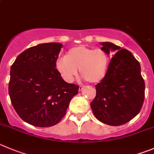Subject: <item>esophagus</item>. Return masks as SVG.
Returning a JSON list of instances; mask_svg holds the SVG:
<instances>
[{"label":"esophagus","instance_id":"34e87169","mask_svg":"<svg viewBox=\"0 0 154 154\" xmlns=\"http://www.w3.org/2000/svg\"><path fill=\"white\" fill-rule=\"evenodd\" d=\"M84 88H85L84 86H79V91H82V90L84 89Z\"/></svg>","mask_w":154,"mask_h":154}]
</instances>
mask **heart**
<instances>
[{"label":"heart","mask_w":154,"mask_h":154,"mask_svg":"<svg viewBox=\"0 0 154 154\" xmlns=\"http://www.w3.org/2000/svg\"><path fill=\"white\" fill-rule=\"evenodd\" d=\"M109 64L110 57L104 49L79 46L69 49L66 58L58 59L56 69L68 82L73 81L79 69L85 79L95 83L105 78Z\"/></svg>","instance_id":"1"}]
</instances>
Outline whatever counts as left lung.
<instances>
[{
	"mask_svg": "<svg viewBox=\"0 0 154 154\" xmlns=\"http://www.w3.org/2000/svg\"><path fill=\"white\" fill-rule=\"evenodd\" d=\"M100 44L108 54L117 52L111 58L105 78L95 85L96 96L91 108L98 121L119 126L133 119L141 109L144 80L140 65L131 52L109 42Z\"/></svg>",
	"mask_w": 154,
	"mask_h": 154,
	"instance_id": "1",
	"label": "left lung"
}]
</instances>
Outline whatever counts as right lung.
Instances as JSON below:
<instances>
[{
  "mask_svg": "<svg viewBox=\"0 0 154 154\" xmlns=\"http://www.w3.org/2000/svg\"><path fill=\"white\" fill-rule=\"evenodd\" d=\"M62 43H42L19 55L11 67L9 95L22 120L47 128L65 116L69 102L78 94L77 85L67 83L56 69Z\"/></svg>",
  "mask_w": 154,
  "mask_h": 154,
  "instance_id": "1",
  "label": "right lung"
}]
</instances>
